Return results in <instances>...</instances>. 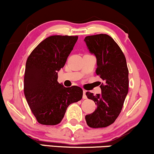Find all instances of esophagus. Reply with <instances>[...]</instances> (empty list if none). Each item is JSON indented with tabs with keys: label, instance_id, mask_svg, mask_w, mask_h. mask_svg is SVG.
I'll list each match as a JSON object with an SVG mask.
<instances>
[{
	"label": "esophagus",
	"instance_id": "esophagus-1",
	"mask_svg": "<svg viewBox=\"0 0 154 154\" xmlns=\"http://www.w3.org/2000/svg\"><path fill=\"white\" fill-rule=\"evenodd\" d=\"M87 98V97L86 95V91L84 90L83 91V99H86Z\"/></svg>",
	"mask_w": 154,
	"mask_h": 154
}]
</instances>
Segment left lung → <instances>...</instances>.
I'll return each mask as SVG.
<instances>
[{"label":"left lung","instance_id":"8db88e82","mask_svg":"<svg viewBox=\"0 0 154 154\" xmlns=\"http://www.w3.org/2000/svg\"><path fill=\"white\" fill-rule=\"evenodd\" d=\"M88 49L97 59V75L104 81L100 85L101 94L86 95L95 103L97 108L85 116L91 128L110 125L120 114L129 89V70L125 56L119 45L106 34L86 36L84 38Z\"/></svg>","mask_w":154,"mask_h":154}]
</instances>
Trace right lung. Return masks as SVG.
I'll return each instance as SVG.
<instances>
[{
	"label": "right lung",
	"mask_w": 154,
	"mask_h": 154,
	"mask_svg": "<svg viewBox=\"0 0 154 154\" xmlns=\"http://www.w3.org/2000/svg\"><path fill=\"white\" fill-rule=\"evenodd\" d=\"M77 40L78 36H49L41 41L27 58L24 93L40 124L60 123L69 105L82 100V88L65 87L57 82L58 71L64 67Z\"/></svg>",
	"instance_id": "add662e5"
}]
</instances>
